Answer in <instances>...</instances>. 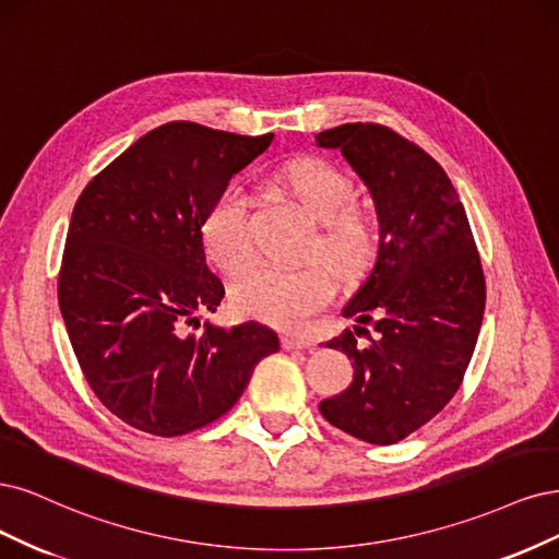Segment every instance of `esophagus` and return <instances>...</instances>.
Wrapping results in <instances>:
<instances>
[{
	"mask_svg": "<svg viewBox=\"0 0 559 559\" xmlns=\"http://www.w3.org/2000/svg\"><path fill=\"white\" fill-rule=\"evenodd\" d=\"M313 338L304 334H285L283 336V348L285 350H297V348H311Z\"/></svg>",
	"mask_w": 559,
	"mask_h": 559,
	"instance_id": "obj_1",
	"label": "esophagus"
}]
</instances>
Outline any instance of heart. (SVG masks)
<instances>
[{
	"mask_svg": "<svg viewBox=\"0 0 559 559\" xmlns=\"http://www.w3.org/2000/svg\"><path fill=\"white\" fill-rule=\"evenodd\" d=\"M283 190L322 225L318 250L341 272H350L371 248V221L365 211L348 206L353 181L322 157H297L281 167ZM204 241L211 260L223 272H239L253 258V231L248 218V194L229 183L215 197L204 218ZM334 281L322 264L285 266L260 262L231 283L234 311L269 325L297 330L332 301Z\"/></svg>",
	"mask_w": 559,
	"mask_h": 559,
	"instance_id": "heart-1",
	"label": "heart"
}]
</instances>
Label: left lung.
Masks as SVG:
<instances>
[{
    "label": "left lung",
    "instance_id": "8db88e82",
    "mask_svg": "<svg viewBox=\"0 0 559 559\" xmlns=\"http://www.w3.org/2000/svg\"><path fill=\"white\" fill-rule=\"evenodd\" d=\"M316 146L344 155L371 194L378 221L376 262L344 306L369 322L367 346L353 332L328 341L353 359V383L320 402L346 435L397 443L453 400L469 367L485 311V281L464 206L437 159L373 122L316 134Z\"/></svg>",
    "mask_w": 559,
    "mask_h": 559
}]
</instances>
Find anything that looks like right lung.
I'll list each match as a JSON object with an SVG mask.
<instances>
[{"label":"right lung","instance_id":"add662e5","mask_svg":"<svg viewBox=\"0 0 559 559\" xmlns=\"http://www.w3.org/2000/svg\"><path fill=\"white\" fill-rule=\"evenodd\" d=\"M274 134L194 122L143 134L85 186L71 213L58 299L79 365L114 416L157 437L200 429L239 402L278 334L204 322L225 297L204 218Z\"/></svg>","mask_w":559,"mask_h":559}]
</instances>
